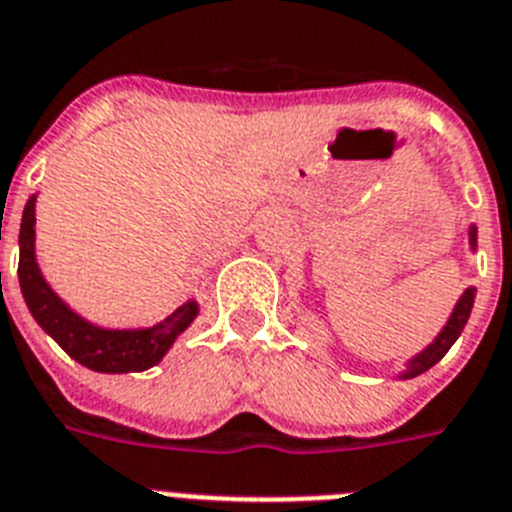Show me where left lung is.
<instances>
[{
  "instance_id": "obj_1",
  "label": "left lung",
  "mask_w": 512,
  "mask_h": 512,
  "mask_svg": "<svg viewBox=\"0 0 512 512\" xmlns=\"http://www.w3.org/2000/svg\"><path fill=\"white\" fill-rule=\"evenodd\" d=\"M468 239H471V249L476 247V226H471L468 229ZM474 296H476V289H466L461 294V299H458V304H455L453 315H450L448 325L440 330V336L435 338V341L429 343L427 349L422 351V354H416L414 359L409 362V367H406V372H403L401 377H416L422 375V372H427L429 367H435L437 362H440L442 356L448 354L450 346H453L455 341H458V336L463 333V328H466L468 322V315H471V307H474Z\"/></svg>"
}]
</instances>
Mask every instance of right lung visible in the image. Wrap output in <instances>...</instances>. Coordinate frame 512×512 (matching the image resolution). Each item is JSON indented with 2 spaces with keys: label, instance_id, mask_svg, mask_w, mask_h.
Segmentation results:
<instances>
[{
  "label": "right lung",
  "instance_id": "add662e5",
  "mask_svg": "<svg viewBox=\"0 0 512 512\" xmlns=\"http://www.w3.org/2000/svg\"><path fill=\"white\" fill-rule=\"evenodd\" d=\"M20 291L28 304L30 315L62 346L67 354L93 372H143L158 364L166 351L174 346L176 336H182L197 317V302L190 299L176 307L166 320L153 328L111 330L98 328L93 322L72 312L54 294L36 263V195L30 197L20 223V265H17Z\"/></svg>",
  "mask_w": 512,
  "mask_h": 512
}]
</instances>
